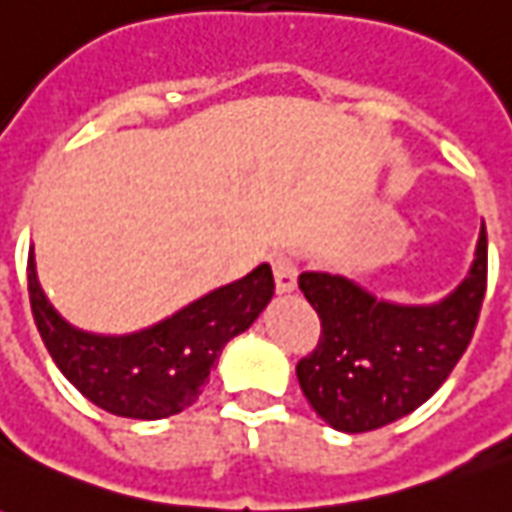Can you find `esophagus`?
<instances>
[{
    "instance_id": "1",
    "label": "esophagus",
    "mask_w": 512,
    "mask_h": 512,
    "mask_svg": "<svg viewBox=\"0 0 512 512\" xmlns=\"http://www.w3.org/2000/svg\"><path fill=\"white\" fill-rule=\"evenodd\" d=\"M271 266H274V282H277L279 293H290L296 290L299 282V268L290 260L288 255H274L271 257Z\"/></svg>"
}]
</instances>
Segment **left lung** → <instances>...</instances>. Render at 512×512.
<instances>
[{
  "mask_svg": "<svg viewBox=\"0 0 512 512\" xmlns=\"http://www.w3.org/2000/svg\"><path fill=\"white\" fill-rule=\"evenodd\" d=\"M485 274V224L466 277L430 304L381 299L343 274H301L299 288L323 326L318 348L296 365L315 414L340 433H365L422 406L472 340Z\"/></svg>",
  "mask_w": 512,
  "mask_h": 512,
  "instance_id": "obj_1",
  "label": "left lung"
}]
</instances>
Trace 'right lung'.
Here are the masks:
<instances>
[{"label":"right lung","mask_w":512,"mask_h":512,"mask_svg":"<svg viewBox=\"0 0 512 512\" xmlns=\"http://www.w3.org/2000/svg\"><path fill=\"white\" fill-rule=\"evenodd\" d=\"M27 277L32 315L54 365L90 403L128 419H167L189 408L224 345L246 332L274 296L271 266L260 263L145 329L101 334L57 312L40 285L35 252H29Z\"/></svg>","instance_id":"1"}]
</instances>
